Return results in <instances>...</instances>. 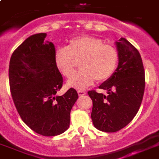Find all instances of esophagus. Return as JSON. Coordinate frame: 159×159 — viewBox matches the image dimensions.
<instances>
[{
    "mask_svg": "<svg viewBox=\"0 0 159 159\" xmlns=\"http://www.w3.org/2000/svg\"><path fill=\"white\" fill-rule=\"evenodd\" d=\"M77 93H78V96H79V97H81V96H83L86 94V93H85L84 91H82V90H78L77 91Z\"/></svg>",
    "mask_w": 159,
    "mask_h": 159,
    "instance_id": "esophagus-1",
    "label": "esophagus"
}]
</instances>
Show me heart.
I'll return each mask as SVG.
<instances>
[{
    "label": "heart",
    "instance_id": "1",
    "mask_svg": "<svg viewBox=\"0 0 159 159\" xmlns=\"http://www.w3.org/2000/svg\"><path fill=\"white\" fill-rule=\"evenodd\" d=\"M118 61L117 48L94 36L76 37L67 47H58L55 52V63L64 77L74 74L80 62L82 71L67 81L68 87L77 89H85L96 79L98 82L109 79L116 71Z\"/></svg>",
    "mask_w": 159,
    "mask_h": 159
}]
</instances>
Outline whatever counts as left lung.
Masks as SVG:
<instances>
[{"label":"left lung","mask_w":159,"mask_h":159,"mask_svg":"<svg viewBox=\"0 0 159 159\" xmlns=\"http://www.w3.org/2000/svg\"><path fill=\"white\" fill-rule=\"evenodd\" d=\"M118 66L112 77L99 88L107 95L89 91L93 101L91 117L97 129L114 133L128 125L142 103L145 88V71L140 53L128 40L116 42Z\"/></svg>","instance_id":"obj_1"}]
</instances>
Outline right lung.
Returning <instances> with one entry per match:
<instances>
[{
  "label": "right lung",
  "mask_w": 159,
  "mask_h": 159,
  "mask_svg": "<svg viewBox=\"0 0 159 159\" xmlns=\"http://www.w3.org/2000/svg\"><path fill=\"white\" fill-rule=\"evenodd\" d=\"M46 33L26 38L12 53L9 65L10 89L21 119L42 136L61 134L68 129L70 112L78 98L74 88L57 93L63 78L55 63V47Z\"/></svg>",
  "instance_id": "add662e5"
}]
</instances>
